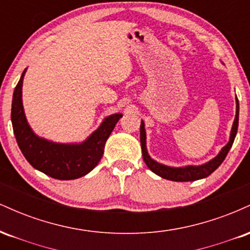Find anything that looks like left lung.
I'll list each match as a JSON object with an SVG mask.
<instances>
[{
    "mask_svg": "<svg viewBox=\"0 0 250 250\" xmlns=\"http://www.w3.org/2000/svg\"><path fill=\"white\" fill-rule=\"evenodd\" d=\"M237 127H239V100L236 97V116H235L233 128H231V134H230V140L227 143V146L222 148V150L220 151V154L217 155L215 159L209 161L206 165L199 166V167H193V166H189V167L185 168H170L166 167V166L160 165V163L155 162L154 160L150 159L147 153V148H146V131H145V123L141 122V127H140V140H141V147H142V156L145 160L146 165L148 166V168L150 169L153 173H155L159 176L163 177L166 180L170 181H176V182H187V181H196L203 177H207L213 173L214 170H216L219 168V166L223 162V160L226 159L227 154H228L229 149L233 146L235 136L237 133Z\"/></svg>",
    "mask_w": 250,
    "mask_h": 250,
    "instance_id": "1",
    "label": "left lung"
}]
</instances>
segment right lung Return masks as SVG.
<instances>
[{
    "mask_svg": "<svg viewBox=\"0 0 250 250\" xmlns=\"http://www.w3.org/2000/svg\"><path fill=\"white\" fill-rule=\"evenodd\" d=\"M16 84L11 103V123L17 145L27 161L37 170L56 180H74L84 176L102 159L109 135L121 119V114L107 117L96 131L82 145H57L40 139L25 120L22 105V81Z\"/></svg>",
    "mask_w": 250,
    "mask_h": 250,
    "instance_id": "add662e5",
    "label": "right lung"
}]
</instances>
